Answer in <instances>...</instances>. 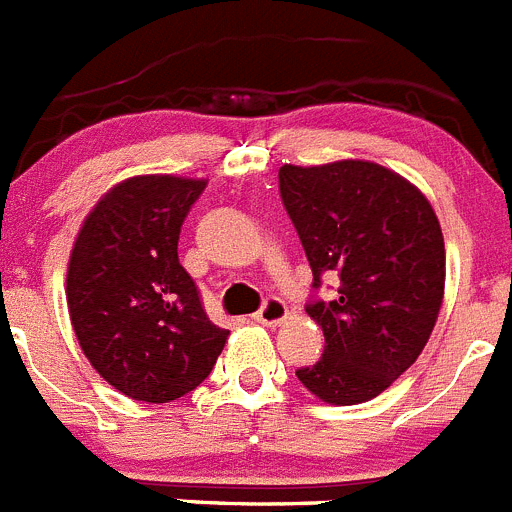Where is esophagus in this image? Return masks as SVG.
<instances>
[{
    "mask_svg": "<svg viewBox=\"0 0 512 512\" xmlns=\"http://www.w3.org/2000/svg\"><path fill=\"white\" fill-rule=\"evenodd\" d=\"M252 318H255L257 323H262V326H270V328L280 326V323L288 318V305L278 298H270V300H265V305H262V308L257 310Z\"/></svg>",
    "mask_w": 512,
    "mask_h": 512,
    "instance_id": "34e87169",
    "label": "esophagus"
}]
</instances>
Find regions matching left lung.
Listing matches in <instances>:
<instances>
[{
  "label": "left lung",
  "instance_id": "1",
  "mask_svg": "<svg viewBox=\"0 0 512 512\" xmlns=\"http://www.w3.org/2000/svg\"><path fill=\"white\" fill-rule=\"evenodd\" d=\"M280 197L315 288L326 272L341 280L336 298L305 308L326 348L295 374L326 404H364L417 361L439 318L447 257L437 214L419 186L366 159L280 166Z\"/></svg>",
  "mask_w": 512,
  "mask_h": 512
}]
</instances>
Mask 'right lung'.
Segmentation results:
<instances>
[{
	"mask_svg": "<svg viewBox=\"0 0 512 512\" xmlns=\"http://www.w3.org/2000/svg\"><path fill=\"white\" fill-rule=\"evenodd\" d=\"M204 186L176 174L128 176L95 202L70 250L75 338L113 389L146 404L197 389L229 338L207 318L176 252Z\"/></svg>",
	"mask_w": 512,
	"mask_h": 512,
	"instance_id": "obj_1",
	"label": "right lung"
}]
</instances>
